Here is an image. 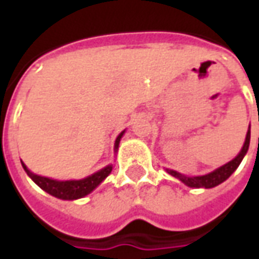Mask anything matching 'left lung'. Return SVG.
<instances>
[{
    "label": "left lung",
    "mask_w": 259,
    "mask_h": 259,
    "mask_svg": "<svg viewBox=\"0 0 259 259\" xmlns=\"http://www.w3.org/2000/svg\"><path fill=\"white\" fill-rule=\"evenodd\" d=\"M248 145H250V127H248V132H247L246 141L243 144L242 151L237 154L236 158L232 159L231 162H228V163H225L221 167L215 168L211 173L204 174V176H196V177H188V176H184V174L178 173L176 170H170V168H166V171L170 176L178 178L181 183L188 185L191 188H214V187H217L221 183H224L227 178L231 177V174L239 167V164H240V162L244 158V155L248 151Z\"/></svg>",
    "instance_id": "obj_1"
}]
</instances>
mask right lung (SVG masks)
<instances>
[{"mask_svg": "<svg viewBox=\"0 0 259 259\" xmlns=\"http://www.w3.org/2000/svg\"><path fill=\"white\" fill-rule=\"evenodd\" d=\"M124 130L120 133L116 140H115V151L119 147V141L123 136ZM22 166L24 168V171L27 173V176L31 178L34 183L37 184L39 188H42L45 192H48L55 198L63 199V200H75V199H81L86 195L96 189L100 185L105 178L110 176L112 171V164L105 166L104 168H101L99 171H96L95 174H92L89 177L82 178V180H68V181H57V180H52L48 177H41L38 174L31 173L27 168V166L23 163Z\"/></svg>", "mask_w": 259, "mask_h": 259, "instance_id": "1", "label": "right lung"}]
</instances>
